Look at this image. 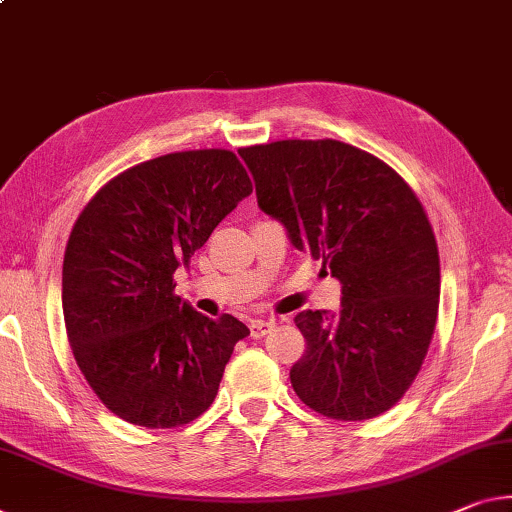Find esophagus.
I'll return each mask as SVG.
<instances>
[{"label": "esophagus", "mask_w": 512, "mask_h": 512, "mask_svg": "<svg viewBox=\"0 0 512 512\" xmlns=\"http://www.w3.org/2000/svg\"><path fill=\"white\" fill-rule=\"evenodd\" d=\"M275 328V321H264V319H255L250 321V337L259 339L264 335H269V332Z\"/></svg>", "instance_id": "esophagus-1"}]
</instances>
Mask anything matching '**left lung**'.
<instances>
[{"label": "left lung", "mask_w": 512, "mask_h": 512, "mask_svg": "<svg viewBox=\"0 0 512 512\" xmlns=\"http://www.w3.org/2000/svg\"><path fill=\"white\" fill-rule=\"evenodd\" d=\"M257 205L291 243L342 282V307L305 310V353L289 371L323 417L362 421L399 403L417 378L440 305V255L408 182L353 145L275 141L239 150Z\"/></svg>", "instance_id": "1"}]
</instances>
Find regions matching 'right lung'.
<instances>
[{"label": "right lung", "instance_id": "obj_1", "mask_svg": "<svg viewBox=\"0 0 512 512\" xmlns=\"http://www.w3.org/2000/svg\"><path fill=\"white\" fill-rule=\"evenodd\" d=\"M253 193L230 150H186L113 177L81 209L63 257V319L81 373L107 408L175 428L214 403L250 330L175 296L173 273Z\"/></svg>", "mask_w": 512, "mask_h": 512}]
</instances>
